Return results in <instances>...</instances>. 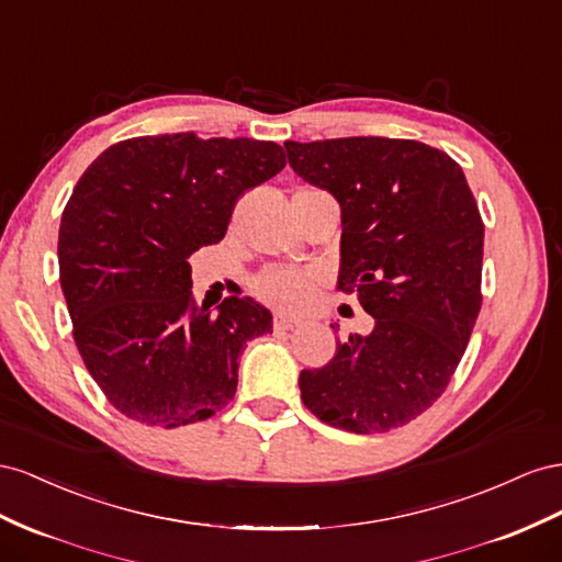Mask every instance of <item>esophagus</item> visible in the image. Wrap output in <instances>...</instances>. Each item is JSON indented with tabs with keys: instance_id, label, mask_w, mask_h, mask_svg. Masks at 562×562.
<instances>
[{
	"instance_id": "esophagus-1",
	"label": "esophagus",
	"mask_w": 562,
	"mask_h": 562,
	"mask_svg": "<svg viewBox=\"0 0 562 562\" xmlns=\"http://www.w3.org/2000/svg\"><path fill=\"white\" fill-rule=\"evenodd\" d=\"M272 327H276V329H282V331H290V329H296V327H301V319L278 313L276 317H272Z\"/></svg>"
}]
</instances>
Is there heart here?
<instances>
[{
    "instance_id": "obj_1",
    "label": "heart",
    "mask_w": 562,
    "mask_h": 562,
    "mask_svg": "<svg viewBox=\"0 0 562 562\" xmlns=\"http://www.w3.org/2000/svg\"><path fill=\"white\" fill-rule=\"evenodd\" d=\"M319 278L303 268H268L254 280V294L278 311H301L311 301Z\"/></svg>"
}]
</instances>
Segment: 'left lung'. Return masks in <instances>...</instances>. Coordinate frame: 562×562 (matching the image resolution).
Segmentation results:
<instances>
[{
    "label": "left lung",
    "instance_id": "1",
    "mask_svg": "<svg viewBox=\"0 0 562 562\" xmlns=\"http://www.w3.org/2000/svg\"><path fill=\"white\" fill-rule=\"evenodd\" d=\"M292 169L341 204L339 290L374 317L301 400L319 422L360 436L400 428L445 393L483 306V237L454 159L409 138L286 140ZM334 329V325H331Z\"/></svg>",
    "mask_w": 562,
    "mask_h": 562
}]
</instances>
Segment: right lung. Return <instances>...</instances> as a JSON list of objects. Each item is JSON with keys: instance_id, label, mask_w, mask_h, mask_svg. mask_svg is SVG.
Returning a JSON list of instances; mask_svg holds the SVG:
<instances>
[{"instance_id": "right-lung-1", "label": "right lung", "mask_w": 562, "mask_h": 562, "mask_svg": "<svg viewBox=\"0 0 562 562\" xmlns=\"http://www.w3.org/2000/svg\"><path fill=\"white\" fill-rule=\"evenodd\" d=\"M284 165L272 140L186 132L120 140L79 176L60 216V286L79 356L124 416L179 428L233 400L239 352L272 317L249 296L200 308L188 256L221 243L237 198Z\"/></svg>"}]
</instances>
